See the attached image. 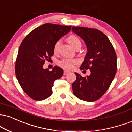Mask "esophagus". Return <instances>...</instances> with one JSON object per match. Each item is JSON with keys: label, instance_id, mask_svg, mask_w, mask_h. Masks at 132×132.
I'll return each instance as SVG.
<instances>
[{"label": "esophagus", "instance_id": "34e87169", "mask_svg": "<svg viewBox=\"0 0 132 132\" xmlns=\"http://www.w3.org/2000/svg\"><path fill=\"white\" fill-rule=\"evenodd\" d=\"M69 71H64V73H63V74H64V76H66V75H67L68 74H69Z\"/></svg>", "mask_w": 132, "mask_h": 132}]
</instances>
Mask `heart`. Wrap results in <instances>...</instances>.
<instances>
[{
  "label": "heart",
  "mask_w": 132,
  "mask_h": 132,
  "mask_svg": "<svg viewBox=\"0 0 132 132\" xmlns=\"http://www.w3.org/2000/svg\"><path fill=\"white\" fill-rule=\"evenodd\" d=\"M67 41L69 44H70L71 45L74 47V48H76L77 46L81 45V42H80V39H79L77 36H74V35H71V36H68L67 37ZM60 40L57 41L55 43V45L53 47V50L55 53H56L59 50L60 46ZM78 63V61L77 60L74 59H63L61 61L58 62V64L60 66H61L63 68L66 69H72L74 68V65L77 64Z\"/></svg>",
  "instance_id": "1"
}]
</instances>
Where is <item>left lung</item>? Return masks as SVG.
<instances>
[{"instance_id": "left-lung-1", "label": "left lung", "mask_w": 132, "mask_h": 132, "mask_svg": "<svg viewBox=\"0 0 132 132\" xmlns=\"http://www.w3.org/2000/svg\"><path fill=\"white\" fill-rule=\"evenodd\" d=\"M72 30L83 39L87 48L80 69H89L91 72L87 77L75 72L73 93L82 100L96 101L105 93L115 77L116 53L107 36L98 29L73 26Z\"/></svg>"}]
</instances>
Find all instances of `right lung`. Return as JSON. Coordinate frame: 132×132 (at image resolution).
Instances as JSON below:
<instances>
[{"label":"right lung","mask_w":132,"mask_h":132,"mask_svg":"<svg viewBox=\"0 0 132 132\" xmlns=\"http://www.w3.org/2000/svg\"><path fill=\"white\" fill-rule=\"evenodd\" d=\"M71 26L46 23L37 27L24 39L15 64L17 80L23 91L34 100L51 96L53 83L63 75V69L55 66L52 71L44 69L45 61L53 55L55 43L68 34Z\"/></svg>","instance_id":"right-lung-1"}]
</instances>
